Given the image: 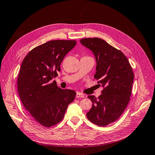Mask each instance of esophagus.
Listing matches in <instances>:
<instances>
[{
	"instance_id": "obj_1",
	"label": "esophagus",
	"mask_w": 155,
	"mask_h": 155,
	"mask_svg": "<svg viewBox=\"0 0 155 155\" xmlns=\"http://www.w3.org/2000/svg\"><path fill=\"white\" fill-rule=\"evenodd\" d=\"M76 98H81V97H85V96L83 94H82L80 92H77L76 93Z\"/></svg>"
}]
</instances>
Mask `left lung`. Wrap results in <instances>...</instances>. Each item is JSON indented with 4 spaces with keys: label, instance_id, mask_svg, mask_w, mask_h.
<instances>
[{
    "label": "left lung",
    "instance_id": "left-lung-1",
    "mask_svg": "<svg viewBox=\"0 0 155 155\" xmlns=\"http://www.w3.org/2000/svg\"><path fill=\"white\" fill-rule=\"evenodd\" d=\"M91 50L96 60L94 78L104 90L97 99L88 96L92 102L87 117L92 123L106 126L118 120L127 106L132 91L134 74L126 56L120 50L100 38L80 40Z\"/></svg>",
    "mask_w": 155,
    "mask_h": 155
}]
</instances>
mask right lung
<instances>
[{
    "mask_svg": "<svg viewBox=\"0 0 155 155\" xmlns=\"http://www.w3.org/2000/svg\"><path fill=\"white\" fill-rule=\"evenodd\" d=\"M75 40H54L32 49L23 59L18 73V95L25 109L46 127L59 123L76 93L61 89L51 79L61 71L60 64L76 45Z\"/></svg>",
    "mask_w": 155,
    "mask_h": 155,
    "instance_id": "right-lung-1",
    "label": "right lung"
}]
</instances>
